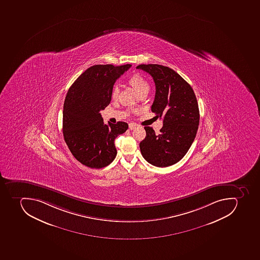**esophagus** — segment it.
<instances>
[{"label":"esophagus","instance_id":"34e87169","mask_svg":"<svg viewBox=\"0 0 260 260\" xmlns=\"http://www.w3.org/2000/svg\"><path fill=\"white\" fill-rule=\"evenodd\" d=\"M136 126H137V125L135 124V123H129V129H134L136 128Z\"/></svg>","mask_w":260,"mask_h":260}]
</instances>
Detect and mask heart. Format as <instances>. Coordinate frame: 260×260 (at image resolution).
<instances>
[{
	"label": "heart",
	"instance_id": "obj_1",
	"mask_svg": "<svg viewBox=\"0 0 260 260\" xmlns=\"http://www.w3.org/2000/svg\"><path fill=\"white\" fill-rule=\"evenodd\" d=\"M129 85L136 89V91L140 94V95H147L150 90V84L148 80L146 79L144 76L140 73H135L134 75L129 77L128 80ZM119 88L117 85H114L112 87V100H116L118 98Z\"/></svg>",
	"mask_w": 260,
	"mask_h": 260
}]
</instances>
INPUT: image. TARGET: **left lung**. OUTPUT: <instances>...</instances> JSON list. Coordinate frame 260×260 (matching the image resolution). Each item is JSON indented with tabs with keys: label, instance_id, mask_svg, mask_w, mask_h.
<instances>
[{
	"label": "left lung",
	"instance_id": "8db88e82",
	"mask_svg": "<svg viewBox=\"0 0 260 260\" xmlns=\"http://www.w3.org/2000/svg\"><path fill=\"white\" fill-rule=\"evenodd\" d=\"M136 69L153 78L152 112L163 117L159 135L152 127H144L146 137L139 144L142 156L155 167H170L185 156L195 139L200 121L198 100L191 85L168 67L140 64Z\"/></svg>",
	"mask_w": 260,
	"mask_h": 260
}]
</instances>
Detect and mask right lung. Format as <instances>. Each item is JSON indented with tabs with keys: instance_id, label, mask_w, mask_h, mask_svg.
<instances>
[{
	"instance_id": "add662e5",
	"label": "right lung",
	"mask_w": 260,
	"mask_h": 260,
	"mask_svg": "<svg viewBox=\"0 0 260 260\" xmlns=\"http://www.w3.org/2000/svg\"><path fill=\"white\" fill-rule=\"evenodd\" d=\"M131 64H97L80 76L67 93L62 112V134L73 156L89 168L100 169L116 156L114 140L128 124H104L100 112L110 104L115 81Z\"/></svg>"
}]
</instances>
